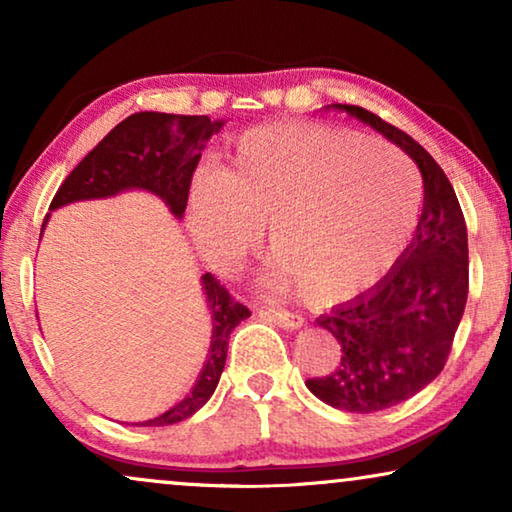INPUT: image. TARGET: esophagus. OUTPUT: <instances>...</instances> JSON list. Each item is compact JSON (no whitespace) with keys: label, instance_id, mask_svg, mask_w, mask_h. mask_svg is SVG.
Masks as SVG:
<instances>
[{"label":"esophagus","instance_id":"1","mask_svg":"<svg viewBox=\"0 0 512 512\" xmlns=\"http://www.w3.org/2000/svg\"><path fill=\"white\" fill-rule=\"evenodd\" d=\"M258 317L263 321H270V324H275L279 328H286V331H298V328L305 324V319L300 317V314L272 310V307H261V310H258Z\"/></svg>","mask_w":512,"mask_h":512}]
</instances>
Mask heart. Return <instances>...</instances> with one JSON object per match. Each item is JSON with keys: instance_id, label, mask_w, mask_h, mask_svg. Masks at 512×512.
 I'll list each match as a JSON object with an SVG mask.
<instances>
[{"instance_id": "1", "label": "heart", "mask_w": 512, "mask_h": 512, "mask_svg": "<svg viewBox=\"0 0 512 512\" xmlns=\"http://www.w3.org/2000/svg\"><path fill=\"white\" fill-rule=\"evenodd\" d=\"M422 209L415 165L391 146L331 125H268L244 132L228 170L193 174L188 219L216 268L265 235V284L310 305L373 286L403 254Z\"/></svg>"}]
</instances>
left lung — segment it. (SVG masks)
I'll return each instance as SVG.
<instances>
[{"label":"left lung","instance_id":"obj_1","mask_svg":"<svg viewBox=\"0 0 512 512\" xmlns=\"http://www.w3.org/2000/svg\"><path fill=\"white\" fill-rule=\"evenodd\" d=\"M326 109L347 111L401 146L424 181L408 249L375 286L317 319L338 340L340 363L307 389L331 408L366 415L408 401L443 370L468 298V233L450 179L422 144L368 109Z\"/></svg>","mask_w":512,"mask_h":512}]
</instances>
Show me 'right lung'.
Returning <instances> with one entry per match:
<instances>
[{
	"instance_id": "1",
	"label": "right lung",
	"mask_w": 512,
	"mask_h": 512,
	"mask_svg": "<svg viewBox=\"0 0 512 512\" xmlns=\"http://www.w3.org/2000/svg\"><path fill=\"white\" fill-rule=\"evenodd\" d=\"M223 125H226L223 118L212 121L209 116H177L160 114V111H139L128 116L62 181L51 202V212L72 202L114 198L125 191H146L163 200L174 219H184L195 167L207 142ZM46 223L48 216L41 226V235ZM200 284L212 317V340H209L205 366L193 389L179 403H174L163 415L132 426H170L184 422L212 398L221 380L230 333L251 312L235 303L209 272L200 277Z\"/></svg>"
}]
</instances>
